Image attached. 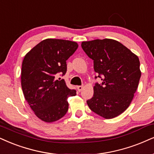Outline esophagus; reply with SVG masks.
<instances>
[{"mask_svg": "<svg viewBox=\"0 0 154 154\" xmlns=\"http://www.w3.org/2000/svg\"><path fill=\"white\" fill-rule=\"evenodd\" d=\"M83 86H77V89H78V91H79V92H81V91L83 90Z\"/></svg>", "mask_w": 154, "mask_h": 154, "instance_id": "1", "label": "esophagus"}]
</instances>
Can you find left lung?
I'll return each instance as SVG.
<instances>
[{"label": "left lung", "instance_id": "1", "mask_svg": "<svg viewBox=\"0 0 154 154\" xmlns=\"http://www.w3.org/2000/svg\"><path fill=\"white\" fill-rule=\"evenodd\" d=\"M81 47L94 60V71L102 81L95 84L87 104L106 119L118 116L129 106L138 88L141 75L138 56L113 39L83 41Z\"/></svg>", "mask_w": 154, "mask_h": 154}]
</instances>
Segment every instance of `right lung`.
Masks as SVG:
<instances>
[{
  "label": "right lung",
  "instance_id": "right-lung-1",
  "mask_svg": "<svg viewBox=\"0 0 154 154\" xmlns=\"http://www.w3.org/2000/svg\"><path fill=\"white\" fill-rule=\"evenodd\" d=\"M79 47L74 41L62 39L43 40L33 47L23 60L21 87L24 97L35 116L45 122L59 120L67 113L68 98L76 95L63 79L66 60Z\"/></svg>",
  "mask_w": 154,
  "mask_h": 154
}]
</instances>
